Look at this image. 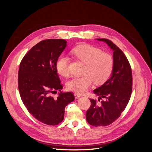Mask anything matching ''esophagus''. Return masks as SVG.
<instances>
[{"label":"esophagus","mask_w":152,"mask_h":152,"mask_svg":"<svg viewBox=\"0 0 152 152\" xmlns=\"http://www.w3.org/2000/svg\"><path fill=\"white\" fill-rule=\"evenodd\" d=\"M74 96H75V98L76 99H77V98H79L80 97V95L79 94H78V93H75V94H74Z\"/></svg>","instance_id":"1"}]
</instances>
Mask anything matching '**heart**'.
<instances>
[{"label": "heart", "mask_w": 152, "mask_h": 152, "mask_svg": "<svg viewBox=\"0 0 152 152\" xmlns=\"http://www.w3.org/2000/svg\"><path fill=\"white\" fill-rule=\"evenodd\" d=\"M72 54L86 64L83 74L68 82L66 87L69 91L78 94H83L93 85L102 84L108 80L113 67V59L110 54L102 52L100 49L89 44H82L73 48ZM68 58L60 56L57 59L56 68L58 73L65 77L70 75Z\"/></svg>", "instance_id": "1"}]
</instances>
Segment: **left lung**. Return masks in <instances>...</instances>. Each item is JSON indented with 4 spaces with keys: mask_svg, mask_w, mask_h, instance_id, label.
Instances as JSON below:
<instances>
[{
    "mask_svg": "<svg viewBox=\"0 0 152 152\" xmlns=\"http://www.w3.org/2000/svg\"><path fill=\"white\" fill-rule=\"evenodd\" d=\"M103 41L113 50V68L112 77L102 86L94 90L98 100L90 99L91 107L86 112L90 125L107 126L121 116L130 99L132 89V75L130 63L122 50L111 40ZM105 98V100L100 99Z\"/></svg>",
    "mask_w": 152,
    "mask_h": 152,
    "instance_id": "left-lung-1",
    "label": "left lung"
}]
</instances>
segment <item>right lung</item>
<instances>
[{"label":"right lung","instance_id":"add662e5","mask_svg":"<svg viewBox=\"0 0 152 152\" xmlns=\"http://www.w3.org/2000/svg\"><path fill=\"white\" fill-rule=\"evenodd\" d=\"M66 46L63 39H46L31 48L20 63L18 89L23 103L37 120L56 126L64 118L65 108L75 99L71 92H60L63 85L56 68L57 59Z\"/></svg>","mask_w":152,"mask_h":152}]
</instances>
